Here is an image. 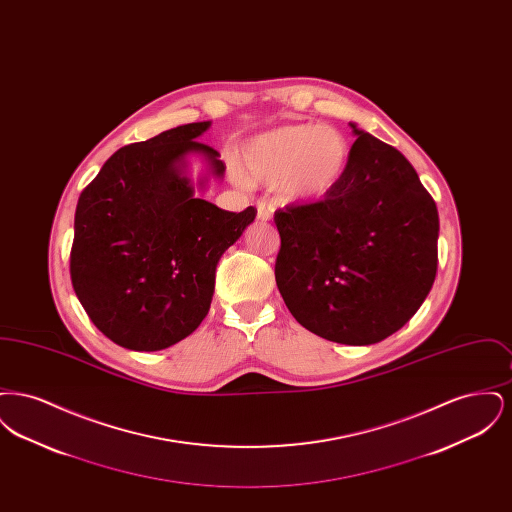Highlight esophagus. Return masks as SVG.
I'll return each instance as SVG.
<instances>
[{"instance_id": "esophagus-1", "label": "esophagus", "mask_w": 512, "mask_h": 512, "mask_svg": "<svg viewBox=\"0 0 512 512\" xmlns=\"http://www.w3.org/2000/svg\"><path fill=\"white\" fill-rule=\"evenodd\" d=\"M272 213H274V207L270 203H267V201L257 203V219L270 220L272 219Z\"/></svg>"}]
</instances>
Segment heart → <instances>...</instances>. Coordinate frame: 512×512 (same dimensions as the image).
Returning a JSON list of instances; mask_svg holds the SVG:
<instances>
[{"instance_id": "obj_1", "label": "heart", "mask_w": 512, "mask_h": 512, "mask_svg": "<svg viewBox=\"0 0 512 512\" xmlns=\"http://www.w3.org/2000/svg\"><path fill=\"white\" fill-rule=\"evenodd\" d=\"M351 147L338 128L320 124H286L251 138L240 155L238 184L278 186L286 203L320 201L340 188Z\"/></svg>"}]
</instances>
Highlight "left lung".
<instances>
[{"label": "left lung", "mask_w": 512, "mask_h": 512, "mask_svg": "<svg viewBox=\"0 0 512 512\" xmlns=\"http://www.w3.org/2000/svg\"><path fill=\"white\" fill-rule=\"evenodd\" d=\"M357 140L334 194L274 213V276L293 318L324 340L370 345L403 328L438 270V207L413 165L349 122Z\"/></svg>", "instance_id": "obj_1"}]
</instances>
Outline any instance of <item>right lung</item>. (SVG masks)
I'll list each match as a JSON object with an SVG mask.
<instances>
[{
  "mask_svg": "<svg viewBox=\"0 0 512 512\" xmlns=\"http://www.w3.org/2000/svg\"><path fill=\"white\" fill-rule=\"evenodd\" d=\"M209 126L190 122L121 147L78 197L74 293L99 332L126 349L159 351L194 332L209 313L222 253L257 215L195 195L188 155H201L215 178L226 169L219 151L197 142Z\"/></svg>",
  "mask_w": 512,
  "mask_h": 512,
  "instance_id": "right-lung-1",
  "label": "right lung"
}]
</instances>
